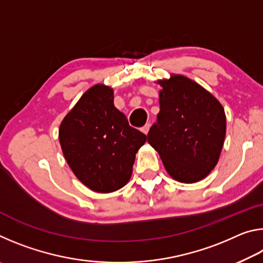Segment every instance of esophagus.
I'll return each mask as SVG.
<instances>
[{
	"instance_id": "obj_1",
	"label": "esophagus",
	"mask_w": 263,
	"mask_h": 263,
	"mask_svg": "<svg viewBox=\"0 0 263 263\" xmlns=\"http://www.w3.org/2000/svg\"><path fill=\"white\" fill-rule=\"evenodd\" d=\"M149 127H151V125H149V124H146V125H144V126H142V127H141V131H142V132H144V133H145V135H147V133H148V131H149Z\"/></svg>"
}]
</instances>
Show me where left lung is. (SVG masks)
<instances>
[{"mask_svg": "<svg viewBox=\"0 0 263 263\" xmlns=\"http://www.w3.org/2000/svg\"><path fill=\"white\" fill-rule=\"evenodd\" d=\"M160 111L147 135L169 175L196 183L219 160L226 135L225 110L215 96L180 74L158 80Z\"/></svg>", "mask_w": 263, "mask_h": 263, "instance_id": "left-lung-1", "label": "left lung"}]
</instances>
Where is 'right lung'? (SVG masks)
Returning a JSON list of instances; mask_svg holds the SVG:
<instances>
[{"label":"right lung","instance_id":"obj_1","mask_svg":"<svg viewBox=\"0 0 263 263\" xmlns=\"http://www.w3.org/2000/svg\"><path fill=\"white\" fill-rule=\"evenodd\" d=\"M147 136L128 125L114 104V89L90 87L59 127L64 157L75 176L95 193L123 188L132 175L136 154Z\"/></svg>","mask_w":263,"mask_h":263}]
</instances>
